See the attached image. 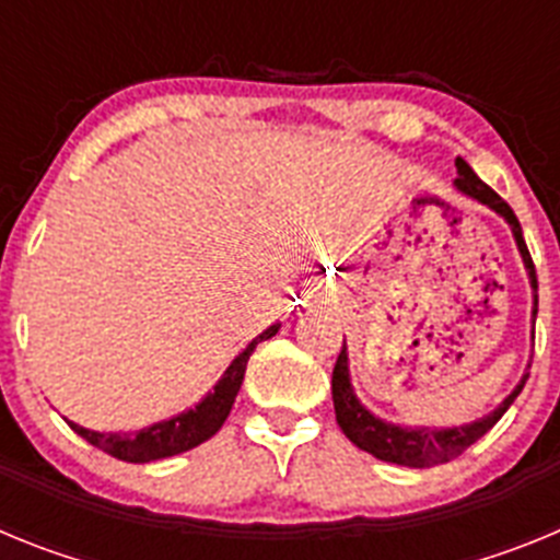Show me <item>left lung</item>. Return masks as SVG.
I'll list each match as a JSON object with an SVG mask.
<instances>
[{
    "label": "left lung",
    "instance_id": "1",
    "mask_svg": "<svg viewBox=\"0 0 560 560\" xmlns=\"http://www.w3.org/2000/svg\"><path fill=\"white\" fill-rule=\"evenodd\" d=\"M457 165V190H463L465 196H471V199L482 201L488 205L491 210H497L508 224L513 226V235H516V244L518 252L524 257V266L530 271V283L533 291H538V280H536V266H533V257L527 252V244H524V235H522V224H518L516 212L511 210V205L499 196L497 190L485 185L479 179L477 173L471 171V165L465 160L454 162ZM536 296V305H533V319L538 314V294ZM530 378V373H524L522 384L513 389L508 398L499 404V409H493L491 415H485L482 420L477 423H468V427H454V429H400L393 427V423H384L378 420L375 415H370L368 409L361 407L359 400H355L353 387H350V378H348V353H345V345H341V353L336 359V368H334V409H336V423L341 427V432L348 434L350 443L361 448V452L373 454L378 459H387V463H398V465H412V468H429V465H440V463H448V459L459 457L468 446H474L482 434L491 432L497 427V420L508 412L516 395L522 393L524 381Z\"/></svg>",
    "mask_w": 560,
    "mask_h": 560
}]
</instances>
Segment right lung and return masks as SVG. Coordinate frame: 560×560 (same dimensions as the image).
<instances>
[{
	"label": "right lung",
	"mask_w": 560,
	"mask_h": 560,
	"mask_svg": "<svg viewBox=\"0 0 560 560\" xmlns=\"http://www.w3.org/2000/svg\"><path fill=\"white\" fill-rule=\"evenodd\" d=\"M277 328H280V325H271L269 330H264V334L257 336L249 348L232 361L230 368H226L224 378L215 384V389H212L196 409H187V412L176 415V418L153 423V427L140 429V432L133 434H101L89 432V429L78 427V423H69V420L67 423L75 429L86 443L97 446L101 452L112 454V457L126 459V463H151V459L190 452V448H196L199 443L210 440L212 434L224 427L226 415H230L232 404H235L237 389L244 384L246 361H249L252 350H255L260 341L271 339V336L277 334Z\"/></svg>",
	"instance_id": "right-lung-1"
}]
</instances>
